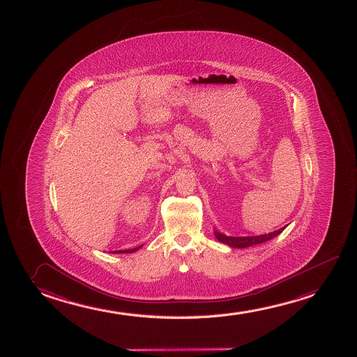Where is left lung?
<instances>
[{"mask_svg": "<svg viewBox=\"0 0 357 357\" xmlns=\"http://www.w3.org/2000/svg\"><path fill=\"white\" fill-rule=\"evenodd\" d=\"M285 227H287V226H284V227L276 230V231L269 232V234H266V235H259V236H226V235L219 231H214V235H215L216 238H218L221 243H225L227 246L234 247V248H245V247L259 245V243H263V242L269 241L271 238L278 236L279 234H282Z\"/></svg>", "mask_w": 357, "mask_h": 357, "instance_id": "8db88e82", "label": "left lung"}]
</instances>
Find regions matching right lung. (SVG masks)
Returning <instances> with one entry per match:
<instances>
[{"mask_svg": "<svg viewBox=\"0 0 357 357\" xmlns=\"http://www.w3.org/2000/svg\"><path fill=\"white\" fill-rule=\"evenodd\" d=\"M142 246L136 247V248H132V250H121V251H114L112 253H133V252L138 251Z\"/></svg>", "mask_w": 357, "mask_h": 357, "instance_id": "obj_1", "label": "right lung"}]
</instances>
